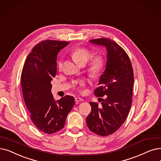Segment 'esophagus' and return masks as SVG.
Listing matches in <instances>:
<instances>
[{
  "instance_id": "obj_1",
  "label": "esophagus",
  "mask_w": 161,
  "mask_h": 161,
  "mask_svg": "<svg viewBox=\"0 0 161 161\" xmlns=\"http://www.w3.org/2000/svg\"><path fill=\"white\" fill-rule=\"evenodd\" d=\"M75 101L76 103H80L81 101H83V99H81V98H80V97H75Z\"/></svg>"
}]
</instances>
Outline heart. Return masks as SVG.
<instances>
[{
  "label": "heart",
  "instance_id": "b5f03b06",
  "mask_svg": "<svg viewBox=\"0 0 161 161\" xmlns=\"http://www.w3.org/2000/svg\"><path fill=\"white\" fill-rule=\"evenodd\" d=\"M93 53L85 47H78L75 48L72 51L71 56L75 62L80 66H84L87 63V62L93 57ZM104 64H105V60L102 55H96L90 60L87 68V72L89 76L92 78H97L103 72ZM59 69H62L63 67V61L60 60L57 64ZM86 84L84 80H81L78 83V87L81 88Z\"/></svg>",
  "mask_w": 161,
  "mask_h": 161
}]
</instances>
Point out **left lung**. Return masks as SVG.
<instances>
[{
	"label": "left lung",
	"instance_id": "8db88e82",
	"mask_svg": "<svg viewBox=\"0 0 161 161\" xmlns=\"http://www.w3.org/2000/svg\"><path fill=\"white\" fill-rule=\"evenodd\" d=\"M90 43L105 47L106 69L101 75L96 97L107 95L101 105L90 102L92 111L86 118L89 129L101 136L113 134L120 128L130 110L134 76L128 54L114 41L107 38L90 40Z\"/></svg>",
	"mask_w": 161,
	"mask_h": 161
}]
</instances>
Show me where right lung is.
Masks as SVG:
<instances>
[{
    "label": "right lung",
    "mask_w": 161,
    "mask_h": 161,
    "mask_svg": "<svg viewBox=\"0 0 161 161\" xmlns=\"http://www.w3.org/2000/svg\"><path fill=\"white\" fill-rule=\"evenodd\" d=\"M69 43L56 40L40 42L27 56L21 75L24 99L31 120L37 128L48 134L64 128L75 103L74 97L69 95L56 101L51 93L57 54Z\"/></svg>",
    "instance_id": "1"
}]
</instances>
